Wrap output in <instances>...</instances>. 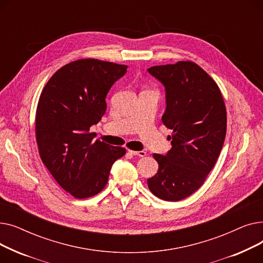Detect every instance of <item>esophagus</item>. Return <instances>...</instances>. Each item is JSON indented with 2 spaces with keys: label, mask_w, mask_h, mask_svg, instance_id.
Instances as JSON below:
<instances>
[{
  "label": "esophagus",
  "mask_w": 263,
  "mask_h": 263,
  "mask_svg": "<svg viewBox=\"0 0 263 263\" xmlns=\"http://www.w3.org/2000/svg\"><path fill=\"white\" fill-rule=\"evenodd\" d=\"M129 154L132 156H137V157H145L146 153L144 150H140V151H134V150H128Z\"/></svg>",
  "instance_id": "34e87169"
}]
</instances>
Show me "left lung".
Here are the masks:
<instances>
[{
	"mask_svg": "<svg viewBox=\"0 0 263 263\" xmlns=\"http://www.w3.org/2000/svg\"><path fill=\"white\" fill-rule=\"evenodd\" d=\"M148 72L165 87L162 122L173 131L172 149L154 155L159 170L148 187L163 200L179 201L197 191L215 165L226 136V106L215 81L195 63L154 66Z\"/></svg>",
	"mask_w": 263,
	"mask_h": 263,
	"instance_id": "1",
	"label": "left lung"
}]
</instances>
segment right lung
I'll return each instance as SVG.
<instances>
[{
  "mask_svg": "<svg viewBox=\"0 0 263 263\" xmlns=\"http://www.w3.org/2000/svg\"><path fill=\"white\" fill-rule=\"evenodd\" d=\"M128 66L95 59L78 60L55 72L40 95L36 141L41 161L57 182L78 198L100 193L122 147L93 141L89 132L106 110L105 97Z\"/></svg>",
  "mask_w": 263,
  "mask_h": 263,
  "instance_id": "right-lung-1",
  "label": "right lung"
}]
</instances>
